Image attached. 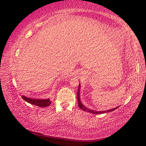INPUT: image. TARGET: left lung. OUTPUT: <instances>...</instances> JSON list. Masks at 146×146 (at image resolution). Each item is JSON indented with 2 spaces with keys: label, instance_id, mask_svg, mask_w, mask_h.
I'll return each mask as SVG.
<instances>
[{
  "label": "left lung",
  "instance_id": "obj_1",
  "mask_svg": "<svg viewBox=\"0 0 146 146\" xmlns=\"http://www.w3.org/2000/svg\"><path fill=\"white\" fill-rule=\"evenodd\" d=\"M80 85L79 84L78 86V91H77V100H78V105L79 106V108H80L81 110H82L83 111H84L86 112H88V113H93V114H102V113H109V112H111L115 110L116 109H117L118 107L117 108H113L111 109V110H106V111H95V110H90V109H89L88 108H86L85 106H84L82 102H81L80 99Z\"/></svg>",
  "mask_w": 146,
  "mask_h": 146
}]
</instances>
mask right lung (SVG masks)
<instances>
[{"label":"right lung","mask_w":146,"mask_h":146,"mask_svg":"<svg viewBox=\"0 0 146 146\" xmlns=\"http://www.w3.org/2000/svg\"><path fill=\"white\" fill-rule=\"evenodd\" d=\"M22 98L23 99L26 101L29 104H31L39 106V107H47L51 104V102L50 100L48 99H36V98H28L25 97V96H22Z\"/></svg>","instance_id":"obj_1"}]
</instances>
